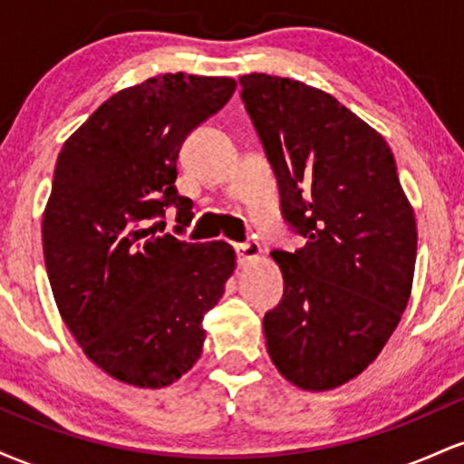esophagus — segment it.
I'll return each mask as SVG.
<instances>
[{
  "label": "esophagus",
  "mask_w": 464,
  "mask_h": 464,
  "mask_svg": "<svg viewBox=\"0 0 464 464\" xmlns=\"http://www.w3.org/2000/svg\"><path fill=\"white\" fill-rule=\"evenodd\" d=\"M236 253H237L239 264H246V262H255V259H259V255H262V248H259V244H255V242L237 244Z\"/></svg>",
  "instance_id": "obj_1"
}]
</instances>
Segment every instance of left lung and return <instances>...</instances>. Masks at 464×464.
Instances as JSON below:
<instances>
[{
  "label": "left lung",
  "instance_id": "8db88e82",
  "mask_svg": "<svg viewBox=\"0 0 464 464\" xmlns=\"http://www.w3.org/2000/svg\"><path fill=\"white\" fill-rule=\"evenodd\" d=\"M242 100L307 244L275 250L284 299L264 316L276 371L303 391H332L384 349L412 292L417 220L384 137L334 95L248 73Z\"/></svg>",
  "mask_w": 464,
  "mask_h": 464
}]
</instances>
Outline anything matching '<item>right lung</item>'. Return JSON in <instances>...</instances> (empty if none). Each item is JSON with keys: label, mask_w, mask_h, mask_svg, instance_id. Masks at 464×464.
<instances>
[{"label": "right lung", "mask_w": 464, "mask_h": 464, "mask_svg": "<svg viewBox=\"0 0 464 464\" xmlns=\"http://www.w3.org/2000/svg\"><path fill=\"white\" fill-rule=\"evenodd\" d=\"M233 78L161 73L111 95L63 143L44 211L52 295L84 355L113 380L165 388L200 358L202 316L236 270L227 242L157 236L179 196L180 143L236 92Z\"/></svg>", "instance_id": "obj_1"}]
</instances>
